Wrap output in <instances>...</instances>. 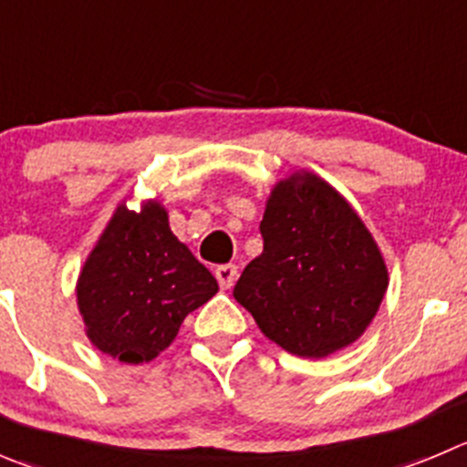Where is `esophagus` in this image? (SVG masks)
<instances>
[{
	"instance_id": "esophagus-1",
	"label": "esophagus",
	"mask_w": 467,
	"mask_h": 467,
	"mask_svg": "<svg viewBox=\"0 0 467 467\" xmlns=\"http://www.w3.org/2000/svg\"><path fill=\"white\" fill-rule=\"evenodd\" d=\"M213 274H216V281H219L221 287H233L234 281H237V267L234 265H221Z\"/></svg>"
}]
</instances>
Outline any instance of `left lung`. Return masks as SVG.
Listing matches in <instances>:
<instances>
[{
	"mask_svg": "<svg viewBox=\"0 0 467 467\" xmlns=\"http://www.w3.org/2000/svg\"><path fill=\"white\" fill-rule=\"evenodd\" d=\"M263 254L233 295L260 332L320 359L355 343L389 285L376 239L337 189L313 172L278 182L260 221Z\"/></svg>",
	"mask_w": 467,
	"mask_h": 467,
	"instance_id": "1",
	"label": "left lung"
}]
</instances>
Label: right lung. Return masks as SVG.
Instances as JSON below:
<instances>
[{
	"label": "right lung",
	"instance_id": "add662e5",
	"mask_svg": "<svg viewBox=\"0 0 467 467\" xmlns=\"http://www.w3.org/2000/svg\"><path fill=\"white\" fill-rule=\"evenodd\" d=\"M78 308L96 348L124 364L151 361L219 283L174 237L156 200L119 204L78 278Z\"/></svg>",
	"mask_w": 467,
	"mask_h": 467
}]
</instances>
